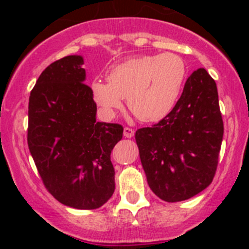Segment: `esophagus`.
<instances>
[{
	"mask_svg": "<svg viewBox=\"0 0 249 249\" xmlns=\"http://www.w3.org/2000/svg\"><path fill=\"white\" fill-rule=\"evenodd\" d=\"M134 134V130L130 127H125L124 128V137L125 138H132Z\"/></svg>",
	"mask_w": 249,
	"mask_h": 249,
	"instance_id": "esophagus-1",
	"label": "esophagus"
}]
</instances>
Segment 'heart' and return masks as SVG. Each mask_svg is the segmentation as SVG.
Returning <instances> with one entry per match:
<instances>
[{"instance_id":"obj_1","label":"heart","mask_w":249,"mask_h":249,"mask_svg":"<svg viewBox=\"0 0 249 249\" xmlns=\"http://www.w3.org/2000/svg\"><path fill=\"white\" fill-rule=\"evenodd\" d=\"M187 77L186 63L179 55L132 57L115 65L107 82L95 79L91 93L105 116L113 117L127 97V107L145 123L164 119L172 112Z\"/></svg>"}]
</instances>
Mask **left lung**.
I'll return each mask as SVG.
<instances>
[{
    "instance_id": "obj_1",
    "label": "left lung",
    "mask_w": 249,
    "mask_h": 249,
    "mask_svg": "<svg viewBox=\"0 0 249 249\" xmlns=\"http://www.w3.org/2000/svg\"><path fill=\"white\" fill-rule=\"evenodd\" d=\"M222 136L218 89L200 68L187 78L172 112L136 132L152 192L164 201L177 202L204 191L215 174Z\"/></svg>"
}]
</instances>
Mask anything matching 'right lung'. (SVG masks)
<instances>
[{"mask_svg":"<svg viewBox=\"0 0 249 249\" xmlns=\"http://www.w3.org/2000/svg\"><path fill=\"white\" fill-rule=\"evenodd\" d=\"M81 55L51 63L29 97L28 145L45 187L65 206L99 208L115 192L111 151L123 126L96 121Z\"/></svg>","mask_w":249,"mask_h":249,"instance_id":"add662e5","label":"right lung"}]
</instances>
